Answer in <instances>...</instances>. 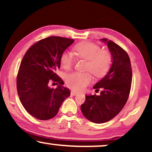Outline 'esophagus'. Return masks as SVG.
<instances>
[{
  "label": "esophagus",
  "mask_w": 152,
  "mask_h": 152,
  "mask_svg": "<svg viewBox=\"0 0 152 152\" xmlns=\"http://www.w3.org/2000/svg\"><path fill=\"white\" fill-rule=\"evenodd\" d=\"M77 94H79V93L77 92H76V91H71V95H77Z\"/></svg>",
  "instance_id": "obj_1"
}]
</instances>
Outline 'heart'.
<instances>
[{"label": "heart", "instance_id": "heart-1", "mask_svg": "<svg viewBox=\"0 0 152 152\" xmlns=\"http://www.w3.org/2000/svg\"><path fill=\"white\" fill-rule=\"evenodd\" d=\"M74 50L77 57L88 61L86 70L95 77H102L109 70L111 64V55L109 51L102 50L99 45L86 41L79 43ZM60 61L64 69L70 70L74 63L73 55L70 53H64L62 54ZM92 79V75L89 72H74L68 75L66 83L69 88L80 91L90 84Z\"/></svg>", "mask_w": 152, "mask_h": 152}]
</instances>
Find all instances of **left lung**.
<instances>
[{"label":"left lung","instance_id":"8db88e82","mask_svg":"<svg viewBox=\"0 0 152 152\" xmlns=\"http://www.w3.org/2000/svg\"><path fill=\"white\" fill-rule=\"evenodd\" d=\"M111 54V67L108 73L93 86L100 95H86L81 105L84 117L94 123H104L121 111L129 95L132 80V69L126 52L111 40L102 39Z\"/></svg>","mask_w":152,"mask_h":152}]
</instances>
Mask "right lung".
I'll use <instances>...</instances> for the list:
<instances>
[{
	"mask_svg": "<svg viewBox=\"0 0 152 152\" xmlns=\"http://www.w3.org/2000/svg\"><path fill=\"white\" fill-rule=\"evenodd\" d=\"M73 39L49 37L32 45L25 54L18 70L16 86L20 101L33 117L47 120L55 117L70 91L55 73L62 54ZM50 82L58 85L48 86Z\"/></svg>",
	"mask_w": 152,
	"mask_h": 152,
	"instance_id": "obj_1",
	"label": "right lung"
}]
</instances>
